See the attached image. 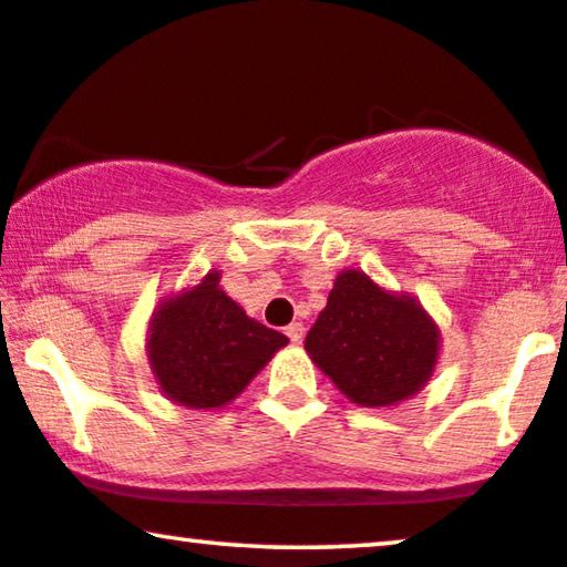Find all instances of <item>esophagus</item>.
I'll return each mask as SVG.
<instances>
[{
	"label": "esophagus",
	"mask_w": 567,
	"mask_h": 567,
	"mask_svg": "<svg viewBox=\"0 0 567 567\" xmlns=\"http://www.w3.org/2000/svg\"><path fill=\"white\" fill-rule=\"evenodd\" d=\"M303 331H306V329H303V323H298V321H296V323H290L288 329H285V334L290 337V342H292V344H298L300 339H303Z\"/></svg>",
	"instance_id": "34e87169"
}]
</instances>
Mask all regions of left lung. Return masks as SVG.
<instances>
[{"instance_id": "obj_1", "label": "left lung", "mask_w": 567, "mask_h": 567, "mask_svg": "<svg viewBox=\"0 0 567 567\" xmlns=\"http://www.w3.org/2000/svg\"><path fill=\"white\" fill-rule=\"evenodd\" d=\"M441 331L412 296L386 292L358 269L334 279L306 352L360 406H391L433 375Z\"/></svg>"}]
</instances>
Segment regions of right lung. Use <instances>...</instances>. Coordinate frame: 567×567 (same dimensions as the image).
Returning <instances> with one entry per match:
<instances>
[{
  "label": "right lung",
  "mask_w": 567,
  "mask_h": 567,
  "mask_svg": "<svg viewBox=\"0 0 567 567\" xmlns=\"http://www.w3.org/2000/svg\"><path fill=\"white\" fill-rule=\"evenodd\" d=\"M288 337L246 316L220 288V271L165 298L147 331V360L157 386L188 410L233 402Z\"/></svg>",
  "instance_id": "1"
}]
</instances>
